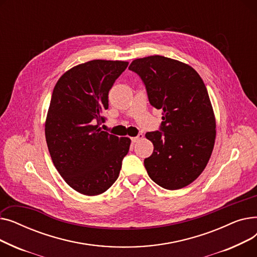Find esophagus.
<instances>
[{
	"mask_svg": "<svg viewBox=\"0 0 257 257\" xmlns=\"http://www.w3.org/2000/svg\"><path fill=\"white\" fill-rule=\"evenodd\" d=\"M143 138H144V136H143V134H142V133H140L138 137H134V138H131V141H132L133 143H137V142H139L140 140H142Z\"/></svg>",
	"mask_w": 257,
	"mask_h": 257,
	"instance_id": "obj_1",
	"label": "esophagus"
}]
</instances>
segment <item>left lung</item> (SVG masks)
Here are the masks:
<instances>
[{"instance_id":"1","label":"left lung","mask_w":257,"mask_h":257,"mask_svg":"<svg viewBox=\"0 0 257 257\" xmlns=\"http://www.w3.org/2000/svg\"><path fill=\"white\" fill-rule=\"evenodd\" d=\"M129 70L163 110L160 131L146 133L154 146L144 160L147 173L166 190H179L200 176L213 150L215 117L206 86L192 66L165 56L136 59Z\"/></svg>"}]
</instances>
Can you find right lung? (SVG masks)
I'll list each match as a JSON object with an SVG mask.
<instances>
[{
    "label": "right lung",
    "instance_id": "right-lung-1",
    "mask_svg": "<svg viewBox=\"0 0 257 257\" xmlns=\"http://www.w3.org/2000/svg\"><path fill=\"white\" fill-rule=\"evenodd\" d=\"M127 61L90 60L66 71L53 89L45 133L54 166L86 196L106 192L117 179L130 139L101 130L108 92Z\"/></svg>",
    "mask_w": 257,
    "mask_h": 257
}]
</instances>
